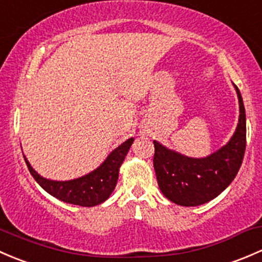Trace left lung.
<instances>
[{
	"mask_svg": "<svg viewBox=\"0 0 262 262\" xmlns=\"http://www.w3.org/2000/svg\"><path fill=\"white\" fill-rule=\"evenodd\" d=\"M239 118L230 141L206 158H189L154 141V169L161 193L172 203L195 207L220 195L236 178L246 149V113L238 88Z\"/></svg>",
	"mask_w": 262,
	"mask_h": 262,
	"instance_id": "1",
	"label": "left lung"
}]
</instances>
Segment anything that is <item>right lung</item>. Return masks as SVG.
Here are the masks:
<instances>
[{
  "mask_svg": "<svg viewBox=\"0 0 262 262\" xmlns=\"http://www.w3.org/2000/svg\"><path fill=\"white\" fill-rule=\"evenodd\" d=\"M132 142H134V137L126 140L123 144L116 147L96 170L91 171L84 177L66 180V182L42 178L32 169L25 155L24 158H25V163L30 174L45 191L66 203L82 207H94L97 204L103 203L115 190L120 168L130 150Z\"/></svg>",
  "mask_w": 262,
  "mask_h": 262,
  "instance_id": "right-lung-1",
  "label": "right lung"
}]
</instances>
